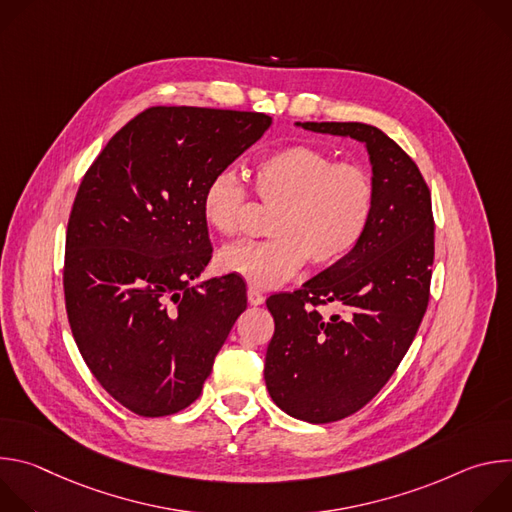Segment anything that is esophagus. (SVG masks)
<instances>
[{"instance_id": "obj_1", "label": "esophagus", "mask_w": 512, "mask_h": 512, "mask_svg": "<svg viewBox=\"0 0 512 512\" xmlns=\"http://www.w3.org/2000/svg\"><path fill=\"white\" fill-rule=\"evenodd\" d=\"M247 298H249V304H251V306H261V304L265 302V296L261 294V291H259L257 287H249Z\"/></svg>"}]
</instances>
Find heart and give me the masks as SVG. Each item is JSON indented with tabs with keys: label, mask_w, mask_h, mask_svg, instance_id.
<instances>
[{
	"label": "heart",
	"mask_w": 512,
	"mask_h": 512,
	"mask_svg": "<svg viewBox=\"0 0 512 512\" xmlns=\"http://www.w3.org/2000/svg\"><path fill=\"white\" fill-rule=\"evenodd\" d=\"M259 198L275 204L265 241H239L218 253V267L267 289L308 261L332 265L350 255L367 233L377 202L371 174L336 160L314 145H287L263 156L253 168ZM247 188L229 170L216 172L204 186L200 208L210 229L239 231Z\"/></svg>",
	"instance_id": "heart-1"
}]
</instances>
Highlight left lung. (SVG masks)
<instances>
[{"mask_svg": "<svg viewBox=\"0 0 512 512\" xmlns=\"http://www.w3.org/2000/svg\"><path fill=\"white\" fill-rule=\"evenodd\" d=\"M367 148L377 188L371 225L356 249L294 294L267 300L275 332L265 385L287 415L330 423L367 405L409 350L429 300L433 216L415 162L367 123H296ZM340 315L326 319L318 305Z\"/></svg>", "mask_w": 512, "mask_h": 512, "instance_id": "obj_1", "label": "left lung"}]
</instances>
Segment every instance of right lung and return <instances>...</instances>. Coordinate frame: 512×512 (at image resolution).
<instances>
[{"label": "right lung", "instance_id": "add662e5", "mask_svg": "<svg viewBox=\"0 0 512 512\" xmlns=\"http://www.w3.org/2000/svg\"><path fill=\"white\" fill-rule=\"evenodd\" d=\"M271 123L251 111L145 109L81 182L64 253L70 330L101 387L141 417L200 397L247 308L235 275L190 285L212 255L200 198Z\"/></svg>", "mask_w": 512, "mask_h": 512}]
</instances>
